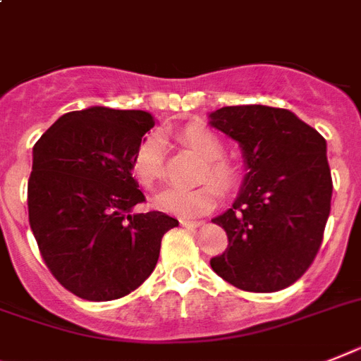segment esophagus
I'll return each instance as SVG.
<instances>
[{
	"mask_svg": "<svg viewBox=\"0 0 361 361\" xmlns=\"http://www.w3.org/2000/svg\"><path fill=\"white\" fill-rule=\"evenodd\" d=\"M180 225L186 228H193V227H199L201 221H190V219H180Z\"/></svg>",
	"mask_w": 361,
	"mask_h": 361,
	"instance_id": "1",
	"label": "esophagus"
}]
</instances>
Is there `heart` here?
Instances as JSON below:
<instances>
[{
	"instance_id": "b5f03b06",
	"label": "heart",
	"mask_w": 361,
	"mask_h": 361,
	"mask_svg": "<svg viewBox=\"0 0 361 361\" xmlns=\"http://www.w3.org/2000/svg\"><path fill=\"white\" fill-rule=\"evenodd\" d=\"M178 140L204 160V166L199 171V183H212L214 186L202 184L193 190L166 188L154 197V207L171 216L193 219V217L204 216L216 207L219 201L216 187L223 193H231L236 190L240 184V171L231 162L219 159L223 154L221 142L201 125H188L186 129L178 133ZM162 140L159 134H149L134 151L133 162H130L134 178L145 188L154 186L162 175Z\"/></svg>"
}]
</instances>
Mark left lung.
Returning <instances> with one entry per match:
<instances>
[{
	"label": "left lung",
	"mask_w": 361,
	"mask_h": 361,
	"mask_svg": "<svg viewBox=\"0 0 361 361\" xmlns=\"http://www.w3.org/2000/svg\"><path fill=\"white\" fill-rule=\"evenodd\" d=\"M208 118L240 144L245 164L236 201L212 219L228 247L210 266L240 290H284L305 275L323 241L332 199L326 142L286 109L223 106Z\"/></svg>",
	"instance_id": "obj_1"
}]
</instances>
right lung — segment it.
I'll list each match as a JSON object with an SVG mask.
<instances>
[{
  "instance_id": "add662e5",
  "label": "right lung",
  "mask_w": 361,
  "mask_h": 361,
  "mask_svg": "<svg viewBox=\"0 0 361 361\" xmlns=\"http://www.w3.org/2000/svg\"><path fill=\"white\" fill-rule=\"evenodd\" d=\"M153 125L144 110L90 106L61 116L32 147L29 225L53 276L80 299L136 290L178 225L164 212H133L145 197L130 162Z\"/></svg>"
}]
</instances>
